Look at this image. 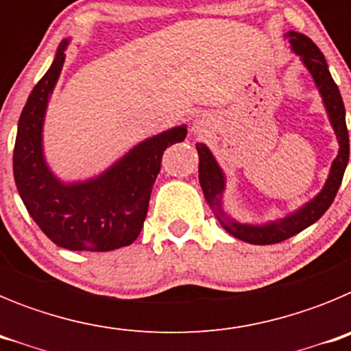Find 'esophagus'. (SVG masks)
<instances>
[{"mask_svg":"<svg viewBox=\"0 0 351 351\" xmlns=\"http://www.w3.org/2000/svg\"><path fill=\"white\" fill-rule=\"evenodd\" d=\"M206 128H207V123H206V119H204V117H197V119L193 121V126H191V130H193V132H197V133L206 132Z\"/></svg>","mask_w":351,"mask_h":351,"instance_id":"obj_1","label":"esophagus"}]
</instances>
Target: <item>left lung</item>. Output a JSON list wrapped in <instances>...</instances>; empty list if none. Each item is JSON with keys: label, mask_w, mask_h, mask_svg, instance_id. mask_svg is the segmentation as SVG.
Returning <instances> with one entry per match:
<instances>
[{"label": "left lung", "mask_w": 351, "mask_h": 351, "mask_svg": "<svg viewBox=\"0 0 351 351\" xmlns=\"http://www.w3.org/2000/svg\"><path fill=\"white\" fill-rule=\"evenodd\" d=\"M287 38H290L291 49L295 51V54L302 58V63L306 64V68H308L309 73L315 79L316 86L320 89L322 96H324L325 108H327L332 128L337 135V141H339V153H337L336 160H334L332 169H330V173H328L324 190L316 195L311 202L306 204L302 209L290 214L285 219H280V221L269 223V225H244V223H237L230 216H226V213L221 207V195L223 190H225V178H223L221 169L218 167V163L213 158L207 145L197 144L198 156H200L198 179H200V186H202L204 195H206V200L209 204L210 210H213L214 218L218 219L219 225L228 234L234 235V237L241 239L244 243L262 244V246L283 243V241L290 239L291 235L299 234V232L308 228L309 225H313V223L318 221L324 216L325 210L332 206L334 198H336L350 158V138L345 119V104H343L337 84L334 82L332 75L328 71L325 56L322 54L320 49L316 47V43H313V40L302 35V33L290 31V33H287Z\"/></svg>", "instance_id": "obj_1"}]
</instances>
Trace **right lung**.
Returning a JSON list of instances; mask_svg holds the SVG:
<instances>
[{
  "label": "right lung",
  "mask_w": 351,
  "mask_h": 351,
  "mask_svg": "<svg viewBox=\"0 0 351 351\" xmlns=\"http://www.w3.org/2000/svg\"><path fill=\"white\" fill-rule=\"evenodd\" d=\"M66 45V40L61 42L54 63L33 88L19 117L15 184L31 218L52 243L71 251H112L130 246L141 234L163 151L184 141L186 126L147 138L100 178L75 184L58 181L43 160L42 125Z\"/></svg>",
  "instance_id": "1"
}]
</instances>
